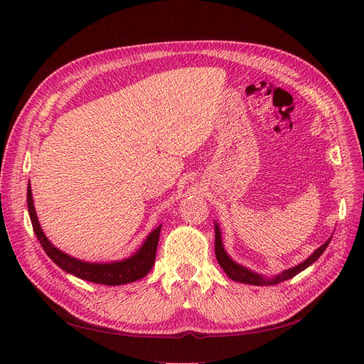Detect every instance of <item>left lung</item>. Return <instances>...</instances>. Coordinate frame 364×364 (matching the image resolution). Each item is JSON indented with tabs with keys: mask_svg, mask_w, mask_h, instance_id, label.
I'll return each instance as SVG.
<instances>
[{
	"mask_svg": "<svg viewBox=\"0 0 364 364\" xmlns=\"http://www.w3.org/2000/svg\"><path fill=\"white\" fill-rule=\"evenodd\" d=\"M214 226H215V258L220 264V267L225 270V273L232 281L250 284V285H274V284H279V282H284V281H287V279L296 277L297 273H301L306 267H310L314 261L318 259V257H321L322 253L325 252V249L329 245V241H331V238H333V237H329L321 247H317L311 253V255L308 257L305 261H302L301 264H297V266H294L291 269L284 270L279 274H274V277H272V278H267V277H262V274H259L257 272L249 270L247 267L241 266V264L235 262L232 258H230L225 250L223 240H222V230H220L218 223L215 222Z\"/></svg>",
	"mask_w": 364,
	"mask_h": 364,
	"instance_id": "obj_1",
	"label": "left lung"
}]
</instances>
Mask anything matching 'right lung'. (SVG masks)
I'll list each match as a JSON object with an SVG mask.
<instances>
[{
	"label": "right lung",
	"mask_w": 364,
	"mask_h": 364,
	"mask_svg": "<svg viewBox=\"0 0 364 364\" xmlns=\"http://www.w3.org/2000/svg\"><path fill=\"white\" fill-rule=\"evenodd\" d=\"M27 206H28V215L31 220L33 230H35L42 249L46 250V253L54 264H58L62 270L74 274L77 278L95 282V284H103V285H123V284L135 282L141 278H144L146 274L151 270L153 264H155L162 225H159L158 228L151 230L149 237L144 240V243H142V246L132 257L121 261H111V262H90V261L77 259L68 255V253L62 252L46 237L39 225V220L35 211V205H33V194H31L30 183L27 186Z\"/></svg>",
	"instance_id": "right-lung-1"
}]
</instances>
